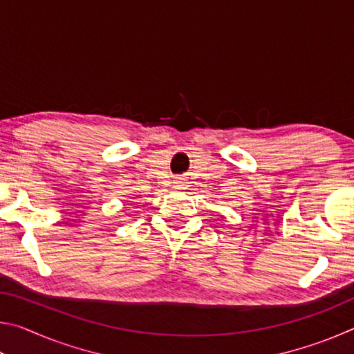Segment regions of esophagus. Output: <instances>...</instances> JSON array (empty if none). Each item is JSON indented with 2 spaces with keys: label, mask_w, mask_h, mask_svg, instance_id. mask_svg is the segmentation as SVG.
Here are the masks:
<instances>
[{
  "label": "esophagus",
  "mask_w": 354,
  "mask_h": 354,
  "mask_svg": "<svg viewBox=\"0 0 354 354\" xmlns=\"http://www.w3.org/2000/svg\"><path fill=\"white\" fill-rule=\"evenodd\" d=\"M184 185H185L184 178H176V179H175V187H178V189H183Z\"/></svg>",
  "instance_id": "esophagus-1"
}]
</instances>
